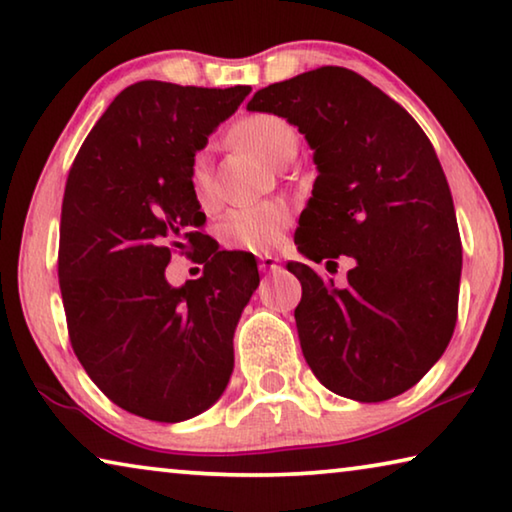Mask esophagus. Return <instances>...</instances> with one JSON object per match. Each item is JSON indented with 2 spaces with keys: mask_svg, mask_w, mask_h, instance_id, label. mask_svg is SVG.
Returning <instances> with one entry per match:
<instances>
[{
  "mask_svg": "<svg viewBox=\"0 0 512 512\" xmlns=\"http://www.w3.org/2000/svg\"><path fill=\"white\" fill-rule=\"evenodd\" d=\"M278 262H280V259L273 257V255H259V269H262V271H275V269H278Z\"/></svg>",
  "mask_w": 512,
  "mask_h": 512,
  "instance_id": "1",
  "label": "esophagus"
}]
</instances>
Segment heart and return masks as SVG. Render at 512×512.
<instances>
[{
    "instance_id": "1",
    "label": "heart",
    "mask_w": 512,
    "mask_h": 512,
    "mask_svg": "<svg viewBox=\"0 0 512 512\" xmlns=\"http://www.w3.org/2000/svg\"><path fill=\"white\" fill-rule=\"evenodd\" d=\"M230 139L239 148L255 154L269 166H280L296 152V132L275 113H250L230 129ZM191 186L200 205L214 202V180L205 154H196L191 164ZM291 212L285 202L266 200L232 209L221 225L225 246L253 253H269L285 237Z\"/></svg>"
}]
</instances>
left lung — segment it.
Returning a JSON list of instances; mask_svg holds the SVG:
<instances>
[{
  "label": "left lung",
  "instance_id": "obj_1",
  "mask_svg": "<svg viewBox=\"0 0 512 512\" xmlns=\"http://www.w3.org/2000/svg\"><path fill=\"white\" fill-rule=\"evenodd\" d=\"M314 150L319 177L294 243L314 262L351 257L348 285L289 262L296 328L330 392L378 403L417 385L458 319L462 246L440 159L417 120L358 72L323 66L257 91Z\"/></svg>",
  "mask_w": 512,
  "mask_h": 512
}]
</instances>
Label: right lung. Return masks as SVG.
Segmentation results:
<instances>
[{
    "mask_svg": "<svg viewBox=\"0 0 512 512\" xmlns=\"http://www.w3.org/2000/svg\"><path fill=\"white\" fill-rule=\"evenodd\" d=\"M248 93L127 86L70 168L59 241L70 344L93 383L143 419L196 417L230 383L234 330L259 285L255 257L218 250L182 287L168 285L166 266L175 248H200L193 157Z\"/></svg>",
    "mask_w": 512,
    "mask_h": 512,
    "instance_id": "1",
    "label": "right lung"
}]
</instances>
